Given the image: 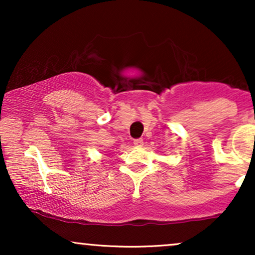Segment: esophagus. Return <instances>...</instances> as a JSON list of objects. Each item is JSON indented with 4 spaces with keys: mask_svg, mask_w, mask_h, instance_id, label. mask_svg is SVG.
I'll return each instance as SVG.
<instances>
[{
    "mask_svg": "<svg viewBox=\"0 0 255 255\" xmlns=\"http://www.w3.org/2000/svg\"><path fill=\"white\" fill-rule=\"evenodd\" d=\"M133 144H134V146H138V147H140V146L144 145V140H142L141 138L134 139V140H133Z\"/></svg>",
    "mask_w": 255,
    "mask_h": 255,
    "instance_id": "esophagus-1",
    "label": "esophagus"
}]
</instances>
